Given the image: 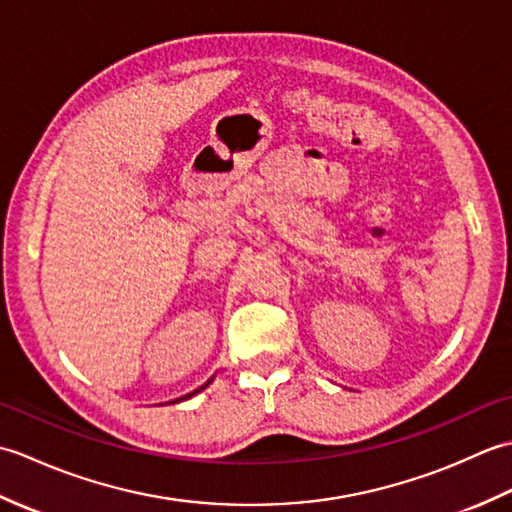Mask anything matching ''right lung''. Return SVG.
<instances>
[{
	"label": "right lung",
	"instance_id": "add662e5",
	"mask_svg": "<svg viewBox=\"0 0 512 512\" xmlns=\"http://www.w3.org/2000/svg\"><path fill=\"white\" fill-rule=\"evenodd\" d=\"M209 383H211V380H209ZM209 383H206V385H209ZM206 385H202V387H200V389H204V387H206ZM200 389H195V391H200ZM195 391H193V394H195ZM189 396H191V394H189ZM184 398H187V396H184Z\"/></svg>",
	"mask_w": 512,
	"mask_h": 512
}]
</instances>
